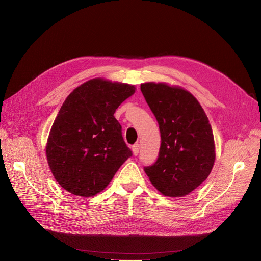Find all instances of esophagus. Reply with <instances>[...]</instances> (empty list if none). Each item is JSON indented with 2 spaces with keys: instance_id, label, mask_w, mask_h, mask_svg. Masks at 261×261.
<instances>
[{
  "instance_id": "34e87169",
  "label": "esophagus",
  "mask_w": 261,
  "mask_h": 261,
  "mask_svg": "<svg viewBox=\"0 0 261 261\" xmlns=\"http://www.w3.org/2000/svg\"><path fill=\"white\" fill-rule=\"evenodd\" d=\"M139 151H140V145L139 144H134L132 146V153L134 156H136L139 154Z\"/></svg>"
}]
</instances>
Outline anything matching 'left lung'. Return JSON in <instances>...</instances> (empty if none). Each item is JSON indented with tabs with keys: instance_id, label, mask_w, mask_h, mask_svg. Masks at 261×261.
Segmentation results:
<instances>
[{
	"instance_id": "obj_1",
	"label": "left lung",
	"mask_w": 261,
	"mask_h": 261,
	"mask_svg": "<svg viewBox=\"0 0 261 261\" xmlns=\"http://www.w3.org/2000/svg\"><path fill=\"white\" fill-rule=\"evenodd\" d=\"M161 131L159 158L144 170L166 197H184L210 175L216 159L210 120L195 96L165 82L141 85Z\"/></svg>"
}]
</instances>
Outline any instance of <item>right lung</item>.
<instances>
[{
  "label": "right lung",
  "instance_id": "obj_1",
  "mask_svg": "<svg viewBox=\"0 0 261 261\" xmlns=\"http://www.w3.org/2000/svg\"><path fill=\"white\" fill-rule=\"evenodd\" d=\"M135 87L94 78L67 96L55 118L45 152L49 169L68 193L93 197L131 155L114 117Z\"/></svg>",
  "mask_w": 261,
  "mask_h": 261
}]
</instances>
